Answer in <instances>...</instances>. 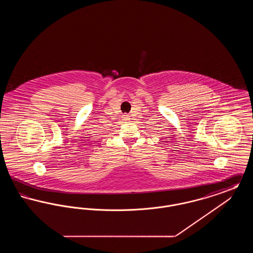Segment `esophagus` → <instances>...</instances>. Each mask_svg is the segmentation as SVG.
<instances>
[{
	"mask_svg": "<svg viewBox=\"0 0 253 253\" xmlns=\"http://www.w3.org/2000/svg\"><path fill=\"white\" fill-rule=\"evenodd\" d=\"M123 120L125 121H129L131 119H130V116H129V115H124V116H123Z\"/></svg>",
	"mask_w": 253,
	"mask_h": 253,
	"instance_id": "obj_1",
	"label": "esophagus"
}]
</instances>
